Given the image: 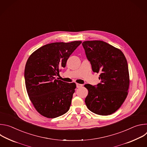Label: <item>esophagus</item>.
I'll return each instance as SVG.
<instances>
[{"label": "esophagus", "instance_id": "esophagus-1", "mask_svg": "<svg viewBox=\"0 0 147 147\" xmlns=\"http://www.w3.org/2000/svg\"><path fill=\"white\" fill-rule=\"evenodd\" d=\"M76 86H77V88H80L82 87V84H78V83L76 84Z\"/></svg>", "mask_w": 147, "mask_h": 147}]
</instances>
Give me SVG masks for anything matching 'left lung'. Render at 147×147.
Returning <instances> with one entry per match:
<instances>
[{
    "mask_svg": "<svg viewBox=\"0 0 147 147\" xmlns=\"http://www.w3.org/2000/svg\"><path fill=\"white\" fill-rule=\"evenodd\" d=\"M92 71L100 73V83L86 84L88 94L85 102L92 112L102 116L115 113L127 98L130 85L127 60L118 48L102 40L82 44Z\"/></svg>",
    "mask_w": 147,
    "mask_h": 147,
    "instance_id": "8db88e82",
    "label": "left lung"
}]
</instances>
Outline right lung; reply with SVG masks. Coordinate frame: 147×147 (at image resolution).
<instances>
[{"label": "right lung", "instance_id": "obj_1", "mask_svg": "<svg viewBox=\"0 0 147 147\" xmlns=\"http://www.w3.org/2000/svg\"><path fill=\"white\" fill-rule=\"evenodd\" d=\"M81 41L47 44L34 51L25 67L26 87L36 111L47 118H55L70 109L76 88L74 82L55 79L60 68L65 67L67 59Z\"/></svg>", "mask_w": 147, "mask_h": 147}]
</instances>
